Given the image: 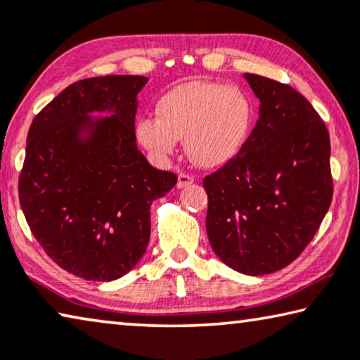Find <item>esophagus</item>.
Returning <instances> with one entry per match:
<instances>
[{"mask_svg": "<svg viewBox=\"0 0 360 360\" xmlns=\"http://www.w3.org/2000/svg\"><path fill=\"white\" fill-rule=\"evenodd\" d=\"M193 181H195V179H193L191 175L181 172V174H179V181H176V188H185L188 185H191Z\"/></svg>", "mask_w": 360, "mask_h": 360, "instance_id": "34e87169", "label": "esophagus"}]
</instances>
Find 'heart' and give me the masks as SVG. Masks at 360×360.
<instances>
[{
	"instance_id": "1",
	"label": "heart",
	"mask_w": 360,
	"mask_h": 360,
	"mask_svg": "<svg viewBox=\"0 0 360 360\" xmlns=\"http://www.w3.org/2000/svg\"><path fill=\"white\" fill-rule=\"evenodd\" d=\"M156 114L138 120L141 145L165 158L185 138L188 156L206 169L233 161L250 140L254 122L252 104L240 88L206 80L172 88L159 99Z\"/></svg>"
}]
</instances>
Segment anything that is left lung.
<instances>
[{
  "mask_svg": "<svg viewBox=\"0 0 360 360\" xmlns=\"http://www.w3.org/2000/svg\"><path fill=\"white\" fill-rule=\"evenodd\" d=\"M243 77L259 119L241 153L202 181L206 230L220 261L259 276L291 264L317 233L333 198L330 135L295 88Z\"/></svg>",
  "mask_w": 360,
  "mask_h": 360,
  "instance_id": "8db88e82",
  "label": "left lung"
}]
</instances>
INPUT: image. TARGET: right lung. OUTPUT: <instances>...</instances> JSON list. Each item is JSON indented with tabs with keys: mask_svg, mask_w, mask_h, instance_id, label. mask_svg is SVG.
Masks as SVG:
<instances>
[{
	"mask_svg": "<svg viewBox=\"0 0 360 360\" xmlns=\"http://www.w3.org/2000/svg\"><path fill=\"white\" fill-rule=\"evenodd\" d=\"M146 84L141 75L75 82L27 135L20 207L48 256L80 278L129 274L148 248L153 201L176 184L136 146V96Z\"/></svg>",
	"mask_w": 360,
	"mask_h": 360,
	"instance_id": "right-lung-1",
	"label": "right lung"
}]
</instances>
